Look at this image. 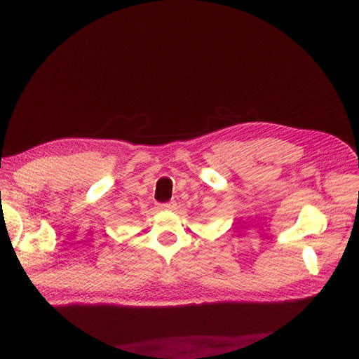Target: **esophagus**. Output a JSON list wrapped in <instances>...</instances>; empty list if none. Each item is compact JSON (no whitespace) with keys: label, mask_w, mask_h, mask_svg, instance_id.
<instances>
[{"label":"esophagus","mask_w":359,"mask_h":359,"mask_svg":"<svg viewBox=\"0 0 359 359\" xmlns=\"http://www.w3.org/2000/svg\"><path fill=\"white\" fill-rule=\"evenodd\" d=\"M158 208L161 211H173L176 208V202L175 201H170V202H165V203H160Z\"/></svg>","instance_id":"obj_1"}]
</instances>
